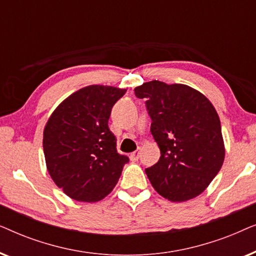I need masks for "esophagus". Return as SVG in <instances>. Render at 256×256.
I'll return each instance as SVG.
<instances>
[{
  "mask_svg": "<svg viewBox=\"0 0 256 256\" xmlns=\"http://www.w3.org/2000/svg\"><path fill=\"white\" fill-rule=\"evenodd\" d=\"M140 154H141V152H140V150H136V152L130 154V160H132V162H136V160H138Z\"/></svg>",
  "mask_w": 256,
  "mask_h": 256,
  "instance_id": "obj_1",
  "label": "esophagus"
}]
</instances>
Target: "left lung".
Returning a JSON list of instances; mask_svg holds the SVG:
<instances>
[{
    "label": "left lung",
    "mask_w": 256,
    "mask_h": 256,
    "mask_svg": "<svg viewBox=\"0 0 256 256\" xmlns=\"http://www.w3.org/2000/svg\"><path fill=\"white\" fill-rule=\"evenodd\" d=\"M146 99L150 132L160 149L146 168L154 188L171 202L197 197L216 176L225 158L222 126L208 98L186 85L152 80L136 87Z\"/></svg>",
    "instance_id": "left-lung-1"
}]
</instances>
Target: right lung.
Listing matches in <instances>:
<instances>
[{"label": "right lung", "instance_id": "1", "mask_svg": "<svg viewBox=\"0 0 256 256\" xmlns=\"http://www.w3.org/2000/svg\"><path fill=\"white\" fill-rule=\"evenodd\" d=\"M126 90L92 85L65 99L48 118L43 149L48 171L58 188L78 202L110 194L128 156L116 149L108 127L112 108Z\"/></svg>", "mask_w": 256, "mask_h": 256}]
</instances>
